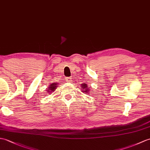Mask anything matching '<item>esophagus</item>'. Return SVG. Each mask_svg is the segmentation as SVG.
Returning a JSON list of instances; mask_svg holds the SVG:
<instances>
[{
	"label": "esophagus",
	"instance_id": "1",
	"mask_svg": "<svg viewBox=\"0 0 150 150\" xmlns=\"http://www.w3.org/2000/svg\"><path fill=\"white\" fill-rule=\"evenodd\" d=\"M66 81H67V82H71V77H67L66 78Z\"/></svg>",
	"mask_w": 150,
	"mask_h": 150
}]
</instances>
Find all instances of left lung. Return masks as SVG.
Listing matches in <instances>:
<instances>
[{
  "instance_id": "1",
  "label": "left lung",
  "mask_w": 150,
  "mask_h": 150,
  "mask_svg": "<svg viewBox=\"0 0 150 150\" xmlns=\"http://www.w3.org/2000/svg\"><path fill=\"white\" fill-rule=\"evenodd\" d=\"M88 85L86 83H82L81 87H82V90H83L82 92L86 93V94H88L89 91V89L88 88Z\"/></svg>"
}]
</instances>
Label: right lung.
Listing matches in <instances>:
<instances>
[{
    "label": "right lung",
    "instance_id": "1",
    "mask_svg": "<svg viewBox=\"0 0 150 150\" xmlns=\"http://www.w3.org/2000/svg\"><path fill=\"white\" fill-rule=\"evenodd\" d=\"M57 83H51V84L50 85V87H49V88L48 89V92L49 93V94L50 95V93H53L54 91H55V89H56V88H57Z\"/></svg>",
    "mask_w": 150,
    "mask_h": 150
}]
</instances>
